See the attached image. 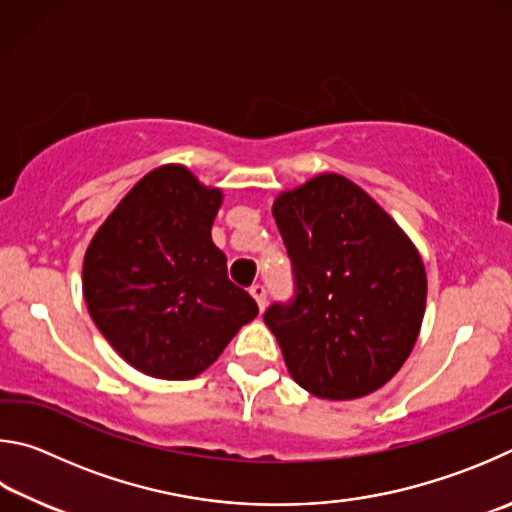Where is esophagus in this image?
I'll use <instances>...</instances> for the list:
<instances>
[{
  "mask_svg": "<svg viewBox=\"0 0 512 512\" xmlns=\"http://www.w3.org/2000/svg\"><path fill=\"white\" fill-rule=\"evenodd\" d=\"M249 292H251V297L256 299L258 308H261V312H263V310H265V303H267V290H265V285H261V283L251 285Z\"/></svg>",
  "mask_w": 512,
  "mask_h": 512,
  "instance_id": "obj_1",
  "label": "esophagus"
}]
</instances>
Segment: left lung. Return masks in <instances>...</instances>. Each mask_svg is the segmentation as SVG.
Masks as SVG:
<instances>
[{"mask_svg":"<svg viewBox=\"0 0 512 512\" xmlns=\"http://www.w3.org/2000/svg\"><path fill=\"white\" fill-rule=\"evenodd\" d=\"M294 272V299L272 303L265 324L294 382L312 396L353 400L387 384L414 348L427 276L396 220L337 173L274 200Z\"/></svg>","mask_w":512,"mask_h":512,"instance_id":"obj_1","label":"left lung"}]
</instances>
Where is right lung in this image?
Here are the masks:
<instances>
[{
    "label": "right lung",
    "instance_id": "obj_1",
    "mask_svg": "<svg viewBox=\"0 0 512 512\" xmlns=\"http://www.w3.org/2000/svg\"><path fill=\"white\" fill-rule=\"evenodd\" d=\"M220 204V188L200 184L188 168L159 166L132 186L85 251L89 315L150 378H195L258 315L211 240Z\"/></svg>",
    "mask_w": 512,
    "mask_h": 512
}]
</instances>
